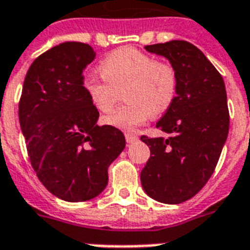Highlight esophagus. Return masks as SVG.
<instances>
[{"mask_svg": "<svg viewBox=\"0 0 250 250\" xmlns=\"http://www.w3.org/2000/svg\"><path fill=\"white\" fill-rule=\"evenodd\" d=\"M125 139H126V142L129 143V145H131V143H134L138 141V137L134 134H129V133H127V134H125Z\"/></svg>", "mask_w": 250, "mask_h": 250, "instance_id": "obj_1", "label": "esophagus"}]
</instances>
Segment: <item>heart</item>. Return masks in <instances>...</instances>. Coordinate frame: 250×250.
Wrapping results in <instances>:
<instances>
[{
  "label": "heart",
  "instance_id": "heart-1",
  "mask_svg": "<svg viewBox=\"0 0 250 250\" xmlns=\"http://www.w3.org/2000/svg\"><path fill=\"white\" fill-rule=\"evenodd\" d=\"M103 77L88 75L83 90L99 112L111 111L120 92L127 104L104 117V123L123 131H133L151 117L162 115L175 102L177 75L171 63L134 48L112 52L100 63Z\"/></svg>",
  "mask_w": 250,
  "mask_h": 250
}]
</instances>
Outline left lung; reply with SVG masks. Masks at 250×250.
Segmentation results:
<instances>
[{"label": "left lung", "instance_id": "left-lung-1", "mask_svg": "<svg viewBox=\"0 0 250 250\" xmlns=\"http://www.w3.org/2000/svg\"><path fill=\"white\" fill-rule=\"evenodd\" d=\"M145 48L175 67L177 92L156 123L169 137H141L151 151L141 183L158 202L181 204L205 187L219 160L229 129L226 86L219 71L190 42L172 40Z\"/></svg>", "mask_w": 250, "mask_h": 250}]
</instances>
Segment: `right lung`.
<instances>
[{
  "label": "right lung",
  "mask_w": 250,
  "mask_h": 250,
  "mask_svg": "<svg viewBox=\"0 0 250 250\" xmlns=\"http://www.w3.org/2000/svg\"><path fill=\"white\" fill-rule=\"evenodd\" d=\"M96 53L88 44L61 42L27 71L19 123L42 185L67 202L95 198L108 184V167L125 148L123 131L99 126L98 109L83 90V70Z\"/></svg>",
  "instance_id": "right-lung-1"
}]
</instances>
